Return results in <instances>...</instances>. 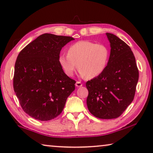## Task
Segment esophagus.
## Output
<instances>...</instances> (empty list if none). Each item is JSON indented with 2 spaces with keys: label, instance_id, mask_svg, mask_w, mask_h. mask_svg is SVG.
I'll return each mask as SVG.
<instances>
[{
  "label": "esophagus",
  "instance_id": "1",
  "mask_svg": "<svg viewBox=\"0 0 153 153\" xmlns=\"http://www.w3.org/2000/svg\"><path fill=\"white\" fill-rule=\"evenodd\" d=\"M82 85H83V84H82L81 82H79V81L76 82V87H81Z\"/></svg>",
  "mask_w": 153,
  "mask_h": 153
}]
</instances>
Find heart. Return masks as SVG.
<instances>
[{
	"mask_svg": "<svg viewBox=\"0 0 153 153\" xmlns=\"http://www.w3.org/2000/svg\"><path fill=\"white\" fill-rule=\"evenodd\" d=\"M109 56L110 52L106 45L89 41H80L70 46L67 54H60L59 62L68 76H73L77 64L79 74L82 77L93 79L105 71Z\"/></svg>",
	"mask_w": 153,
	"mask_h": 153,
	"instance_id": "heart-1",
	"label": "heart"
}]
</instances>
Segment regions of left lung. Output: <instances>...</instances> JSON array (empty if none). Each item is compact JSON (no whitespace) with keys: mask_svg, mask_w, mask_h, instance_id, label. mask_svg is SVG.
I'll return each mask as SVG.
<instances>
[{"mask_svg":"<svg viewBox=\"0 0 153 153\" xmlns=\"http://www.w3.org/2000/svg\"><path fill=\"white\" fill-rule=\"evenodd\" d=\"M110 55L105 71L86 83L90 112L101 119L116 118L134 99L139 78L133 53L127 43L111 33H106Z\"/></svg>","mask_w":153,"mask_h":153,"instance_id":"obj_1","label":"left lung"}]
</instances>
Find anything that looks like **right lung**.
<instances>
[{"label":"right lung","instance_id":"right-lung-1","mask_svg":"<svg viewBox=\"0 0 153 153\" xmlns=\"http://www.w3.org/2000/svg\"><path fill=\"white\" fill-rule=\"evenodd\" d=\"M74 39L45 33L19 53L15 64L13 89L24 112L47 121L63 110L76 81L68 77L59 62L62 48Z\"/></svg>","mask_w":153,"mask_h":153}]
</instances>
